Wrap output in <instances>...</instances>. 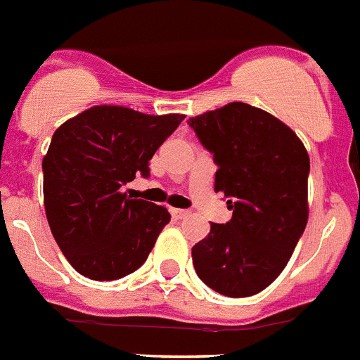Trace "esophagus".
<instances>
[{"mask_svg": "<svg viewBox=\"0 0 360 360\" xmlns=\"http://www.w3.org/2000/svg\"><path fill=\"white\" fill-rule=\"evenodd\" d=\"M171 214H173L174 218H178V220H182V218L189 217V211H187V210H176V207H171Z\"/></svg>", "mask_w": 360, "mask_h": 360, "instance_id": "1", "label": "esophagus"}]
</instances>
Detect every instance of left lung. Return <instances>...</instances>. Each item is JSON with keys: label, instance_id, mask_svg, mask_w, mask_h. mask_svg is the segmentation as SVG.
I'll use <instances>...</instances> for the list:
<instances>
[{"label": "left lung", "instance_id": "obj_1", "mask_svg": "<svg viewBox=\"0 0 360 360\" xmlns=\"http://www.w3.org/2000/svg\"><path fill=\"white\" fill-rule=\"evenodd\" d=\"M187 124L213 155L214 191L233 211L193 245L196 275L233 299L260 293L285 268L308 224V150L281 120L242 101Z\"/></svg>", "mask_w": 360, "mask_h": 360}]
</instances>
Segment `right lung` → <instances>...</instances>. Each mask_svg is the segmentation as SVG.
<instances>
[{"instance_id":"add662e5","label":"right lung","mask_w":360,"mask_h":360,"mask_svg":"<svg viewBox=\"0 0 360 360\" xmlns=\"http://www.w3.org/2000/svg\"><path fill=\"white\" fill-rule=\"evenodd\" d=\"M184 118L94 105L52 134L41 165L43 204L54 240L79 275L116 281L147 260L171 214L122 186L138 173L149 176V160Z\"/></svg>"}]
</instances>
